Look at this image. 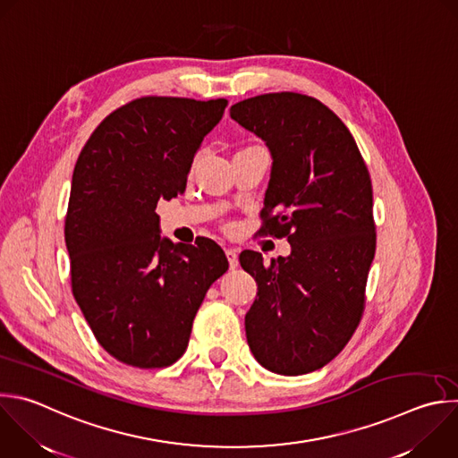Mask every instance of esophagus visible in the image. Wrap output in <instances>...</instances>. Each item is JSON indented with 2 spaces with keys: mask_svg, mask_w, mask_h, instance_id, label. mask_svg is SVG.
Listing matches in <instances>:
<instances>
[{
  "mask_svg": "<svg viewBox=\"0 0 458 458\" xmlns=\"http://www.w3.org/2000/svg\"><path fill=\"white\" fill-rule=\"evenodd\" d=\"M225 253H226L228 262H230V267H237V264H239V253H237V250H235V248H226Z\"/></svg>",
  "mask_w": 458,
  "mask_h": 458,
  "instance_id": "obj_1",
  "label": "esophagus"
}]
</instances>
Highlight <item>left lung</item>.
I'll return each mask as SVG.
<instances>
[{"label":"left lung","mask_w":458,"mask_h":458,"mask_svg":"<svg viewBox=\"0 0 458 458\" xmlns=\"http://www.w3.org/2000/svg\"><path fill=\"white\" fill-rule=\"evenodd\" d=\"M230 116L271 152L264 232L291 244L267 266L259 251L239 257L257 282L246 340L264 369L308 374L342 352L363 315L376 253L370 174L351 131L313 97L266 93Z\"/></svg>","instance_id":"left-lung-1"}]
</instances>
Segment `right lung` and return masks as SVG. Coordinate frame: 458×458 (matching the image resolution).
Here are the masks:
<instances>
[{"label": "right lung", "mask_w": 458, "mask_h": 458, "mask_svg": "<svg viewBox=\"0 0 458 458\" xmlns=\"http://www.w3.org/2000/svg\"><path fill=\"white\" fill-rule=\"evenodd\" d=\"M226 104L136 98L100 122L75 164L64 221L72 291L97 342L125 365L180 360L208 287L228 269L210 239H162L157 214L160 199L185 192Z\"/></svg>", "instance_id": "obj_1"}]
</instances>
